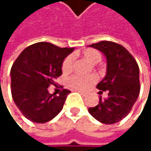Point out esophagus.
I'll use <instances>...</instances> for the list:
<instances>
[{"label":"esophagus","mask_w":151,"mask_h":151,"mask_svg":"<svg viewBox=\"0 0 151 151\" xmlns=\"http://www.w3.org/2000/svg\"><path fill=\"white\" fill-rule=\"evenodd\" d=\"M81 95H83V96H86V93H84V92H82V91H78Z\"/></svg>","instance_id":"34e87169"}]
</instances>
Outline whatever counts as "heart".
<instances>
[{"instance_id":"heart-1","label":"heart","mask_w":151,"mask_h":151,"mask_svg":"<svg viewBox=\"0 0 151 151\" xmlns=\"http://www.w3.org/2000/svg\"><path fill=\"white\" fill-rule=\"evenodd\" d=\"M83 58L87 59L93 64L98 63L101 59V53L96 49H86L81 52ZM73 57L67 56L62 64V72L64 73H68L73 69ZM97 81V76L94 74L87 76L73 75L67 80V84L69 86L76 90H86L93 84Z\"/></svg>"}]
</instances>
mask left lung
<instances>
[{"mask_svg": "<svg viewBox=\"0 0 151 151\" xmlns=\"http://www.w3.org/2000/svg\"><path fill=\"white\" fill-rule=\"evenodd\" d=\"M106 58V74L97 85L100 94L107 91L108 97H100L99 104L89 107V113L99 122L114 124L131 111L140 93L139 67L128 50L111 41L91 45Z\"/></svg>", "mask_w": 151, "mask_h": 151, "instance_id": "1", "label": "left lung"}]
</instances>
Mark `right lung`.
Listing matches in <instances>:
<instances>
[{"mask_svg":"<svg viewBox=\"0 0 151 151\" xmlns=\"http://www.w3.org/2000/svg\"><path fill=\"white\" fill-rule=\"evenodd\" d=\"M74 48H60L40 42L25 48L11 67V93L15 105L29 121L45 123L62 110L68 93L63 89L56 95L48 87L56 85L62 74L64 59Z\"/></svg>","mask_w":151,"mask_h":151,"instance_id":"obj_1","label":"right lung"}]
</instances>
